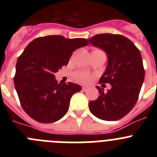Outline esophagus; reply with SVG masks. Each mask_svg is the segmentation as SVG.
I'll list each match as a JSON object with an SVG mask.
<instances>
[{
  "mask_svg": "<svg viewBox=\"0 0 157 157\" xmlns=\"http://www.w3.org/2000/svg\"><path fill=\"white\" fill-rule=\"evenodd\" d=\"M86 90H87L86 86H82V90L83 91H86Z\"/></svg>",
  "mask_w": 157,
  "mask_h": 157,
  "instance_id": "1",
  "label": "esophagus"
}]
</instances>
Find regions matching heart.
I'll use <instances>...</instances> for the list:
<instances>
[{
  "label": "heart",
  "mask_w": 157,
  "mask_h": 157,
  "mask_svg": "<svg viewBox=\"0 0 157 157\" xmlns=\"http://www.w3.org/2000/svg\"><path fill=\"white\" fill-rule=\"evenodd\" d=\"M74 77L76 81L81 83H88L92 78V77L90 75L82 71L76 72L74 75Z\"/></svg>",
  "instance_id": "b5f03b06"
}]
</instances>
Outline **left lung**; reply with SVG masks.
Listing matches in <instances>:
<instances>
[{"mask_svg":"<svg viewBox=\"0 0 157 157\" xmlns=\"http://www.w3.org/2000/svg\"><path fill=\"white\" fill-rule=\"evenodd\" d=\"M88 41L106 52L108 66L99 83L112 86L107 93L97 86L100 96L89 102L90 111L101 120H120L134 108L143 84L145 70L141 52L132 41L120 34H97Z\"/></svg>","mask_w":157,"mask_h":157,"instance_id":"8db88e82","label":"left lung"}]
</instances>
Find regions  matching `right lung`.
<instances>
[{
	"instance_id": "obj_1",
	"label": "right lung",
	"mask_w": 157,
	"mask_h": 157,
	"mask_svg": "<svg viewBox=\"0 0 157 157\" xmlns=\"http://www.w3.org/2000/svg\"><path fill=\"white\" fill-rule=\"evenodd\" d=\"M88 45L86 38L48 35L33 40L19 56L14 84L21 106L33 120L54 123L66 115L72 95L82 86L58 84L54 74L67 65L74 51Z\"/></svg>"
}]
</instances>
